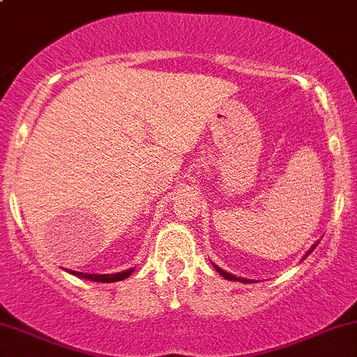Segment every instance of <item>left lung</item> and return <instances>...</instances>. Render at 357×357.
I'll return each instance as SVG.
<instances>
[{"label": "left lung", "mask_w": 357, "mask_h": 357, "mask_svg": "<svg viewBox=\"0 0 357 357\" xmlns=\"http://www.w3.org/2000/svg\"><path fill=\"white\" fill-rule=\"evenodd\" d=\"M317 244H319V242H315V244H313L312 245V248L310 249H308V252L307 254H305V257H307V256H310V254L313 252V249H315L317 248ZM305 257H303V259H305ZM213 268L215 269H217V271H218V274H220V276H223V278H225V280H230V281H241V283H252V280H245V278H241V276H234V274H230V273H227V271H223V269H220V268H218V266L217 264H213Z\"/></svg>", "instance_id": "obj_1"}]
</instances>
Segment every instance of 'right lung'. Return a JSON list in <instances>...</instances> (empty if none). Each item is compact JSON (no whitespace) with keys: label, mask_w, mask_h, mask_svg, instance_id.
Returning <instances> with one entry per match:
<instances>
[{"label":"right lung","mask_w":357,"mask_h":357,"mask_svg":"<svg viewBox=\"0 0 357 357\" xmlns=\"http://www.w3.org/2000/svg\"><path fill=\"white\" fill-rule=\"evenodd\" d=\"M68 271V269H66ZM70 274L77 278H83V280H89V281H98V283H113V281H121L125 278L130 276L134 273V268L127 269V271L121 273H115V274H86V273H77V271H68Z\"/></svg>","instance_id":"obj_1"}]
</instances>
